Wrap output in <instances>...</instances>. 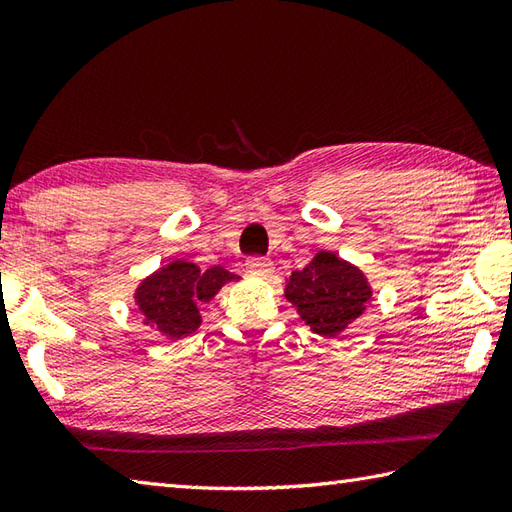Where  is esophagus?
<instances>
[{
  "instance_id": "esophagus-1",
  "label": "esophagus",
  "mask_w": 512,
  "mask_h": 512,
  "mask_svg": "<svg viewBox=\"0 0 512 512\" xmlns=\"http://www.w3.org/2000/svg\"><path fill=\"white\" fill-rule=\"evenodd\" d=\"M246 270H248L250 275L270 277V275H273L275 266H273V262H270V259H266V257H250V259H246Z\"/></svg>"
}]
</instances>
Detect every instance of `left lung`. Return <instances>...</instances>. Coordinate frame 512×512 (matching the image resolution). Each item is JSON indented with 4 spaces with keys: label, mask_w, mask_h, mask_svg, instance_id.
Masks as SVG:
<instances>
[{
    "label": "left lung",
    "mask_w": 512,
    "mask_h": 512,
    "mask_svg": "<svg viewBox=\"0 0 512 512\" xmlns=\"http://www.w3.org/2000/svg\"><path fill=\"white\" fill-rule=\"evenodd\" d=\"M284 297L315 335L339 337L373 304V286L359 266L317 250L306 268L286 277Z\"/></svg>",
    "instance_id": "obj_1"
}]
</instances>
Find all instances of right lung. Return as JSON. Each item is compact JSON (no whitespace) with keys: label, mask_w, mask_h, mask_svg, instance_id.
<instances>
[{"label":"right lung","mask_w":512,"mask_h":512,"mask_svg":"<svg viewBox=\"0 0 512 512\" xmlns=\"http://www.w3.org/2000/svg\"><path fill=\"white\" fill-rule=\"evenodd\" d=\"M239 275L222 266L202 268L186 259H173L137 284L133 299L142 315V324L155 328L159 335L177 342L190 337L202 326L199 304L213 302L215 295Z\"/></svg>","instance_id":"add662e5"}]
</instances>
